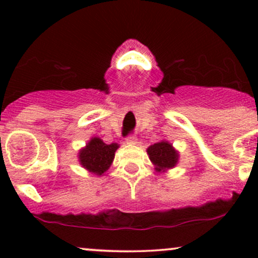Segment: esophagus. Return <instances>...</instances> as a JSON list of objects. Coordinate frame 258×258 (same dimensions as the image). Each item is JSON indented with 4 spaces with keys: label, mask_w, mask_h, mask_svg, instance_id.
Returning <instances> with one entry per match:
<instances>
[{
    "label": "esophagus",
    "mask_w": 258,
    "mask_h": 258,
    "mask_svg": "<svg viewBox=\"0 0 258 258\" xmlns=\"http://www.w3.org/2000/svg\"><path fill=\"white\" fill-rule=\"evenodd\" d=\"M137 137H136L135 135H130V136H127L126 137V143L127 144H136L137 143Z\"/></svg>",
    "instance_id": "1"
}]
</instances>
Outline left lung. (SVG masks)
Wrapping results in <instances>:
<instances>
[{
    "instance_id": "obj_1",
    "label": "left lung",
    "mask_w": 258,
    "mask_h": 258,
    "mask_svg": "<svg viewBox=\"0 0 258 258\" xmlns=\"http://www.w3.org/2000/svg\"><path fill=\"white\" fill-rule=\"evenodd\" d=\"M149 159L156 165V170L164 171L166 168H172L177 164L178 154L173 149L172 146L167 142H160L148 148Z\"/></svg>"
}]
</instances>
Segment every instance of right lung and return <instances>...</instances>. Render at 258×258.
<instances>
[{"instance_id": "right-lung-1", "label": "right lung", "mask_w": 258, "mask_h": 258, "mask_svg": "<svg viewBox=\"0 0 258 258\" xmlns=\"http://www.w3.org/2000/svg\"><path fill=\"white\" fill-rule=\"evenodd\" d=\"M117 148L116 143L105 144L100 138H92L85 149L80 152V162L90 172L100 176L110 167Z\"/></svg>"}]
</instances>
